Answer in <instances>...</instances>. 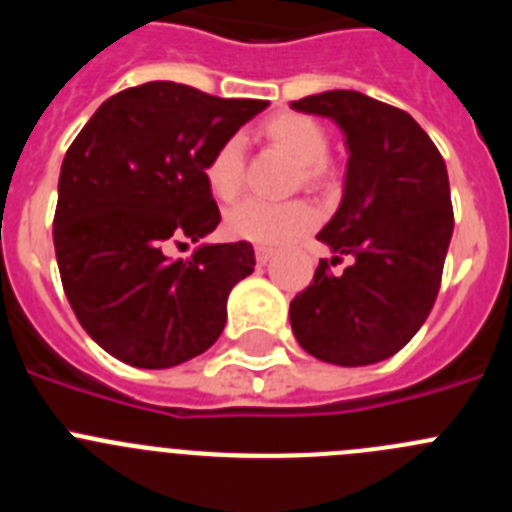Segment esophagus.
Segmentation results:
<instances>
[{
    "label": "esophagus",
    "mask_w": 512,
    "mask_h": 512,
    "mask_svg": "<svg viewBox=\"0 0 512 512\" xmlns=\"http://www.w3.org/2000/svg\"><path fill=\"white\" fill-rule=\"evenodd\" d=\"M271 256H274V248H269V246H256V261H259L261 266L269 264Z\"/></svg>",
    "instance_id": "34e87169"
}]
</instances>
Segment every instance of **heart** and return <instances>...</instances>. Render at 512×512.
Segmentation results:
<instances>
[{
	"mask_svg": "<svg viewBox=\"0 0 512 512\" xmlns=\"http://www.w3.org/2000/svg\"><path fill=\"white\" fill-rule=\"evenodd\" d=\"M261 134L274 147L284 149L299 164V177L304 185H325L330 170L322 162L327 154V134L312 116L281 111L261 124ZM205 182L210 192L223 203L238 198L243 187V147L241 139L231 137L213 149L205 164ZM317 213L304 200L289 203H266L248 198L225 215V231L238 241L259 243V246H279L299 233L309 231Z\"/></svg>",
	"mask_w": 512,
	"mask_h": 512,
	"instance_id": "heart-1",
	"label": "heart"
}]
</instances>
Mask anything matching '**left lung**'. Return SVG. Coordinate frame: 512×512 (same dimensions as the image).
I'll list each match as a JSON object with an SVG mask.
<instances>
[{
	"mask_svg": "<svg viewBox=\"0 0 512 512\" xmlns=\"http://www.w3.org/2000/svg\"><path fill=\"white\" fill-rule=\"evenodd\" d=\"M294 111L332 119L345 134L342 200L317 233L332 264L289 304L297 342L314 358L358 368L391 358L419 332L442 284L454 213L442 154L406 111L358 91L292 101Z\"/></svg>",
	"mask_w": 512,
	"mask_h": 512,
	"instance_id": "obj_1",
	"label": "left lung"
}]
</instances>
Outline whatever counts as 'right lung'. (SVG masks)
Instances as JSON below:
<instances>
[{
  "label": "right lung",
  "mask_w": 512,
  "mask_h": 512,
  "mask_svg": "<svg viewBox=\"0 0 512 512\" xmlns=\"http://www.w3.org/2000/svg\"><path fill=\"white\" fill-rule=\"evenodd\" d=\"M269 106L172 81L126 88L98 106L65 152L53 243L65 297L83 330L134 368H172L205 353L228 294L256 266L253 246H167L213 233L220 210L205 164Z\"/></svg>",
  "instance_id": "right-lung-1"
}]
</instances>
